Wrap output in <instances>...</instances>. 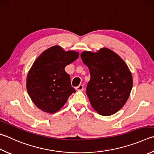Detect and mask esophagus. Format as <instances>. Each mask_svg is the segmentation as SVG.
<instances>
[{"label":"esophagus","instance_id":"34e87169","mask_svg":"<svg viewBox=\"0 0 154 154\" xmlns=\"http://www.w3.org/2000/svg\"><path fill=\"white\" fill-rule=\"evenodd\" d=\"M76 89L77 91H83V85L80 84L79 85H78L77 87H76Z\"/></svg>","mask_w":154,"mask_h":154}]
</instances>
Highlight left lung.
<instances>
[{
  "label": "left lung",
  "instance_id": "left-lung-1",
  "mask_svg": "<svg viewBox=\"0 0 154 154\" xmlns=\"http://www.w3.org/2000/svg\"><path fill=\"white\" fill-rule=\"evenodd\" d=\"M81 57L90 72L86 94L91 106L101 115L115 114L123 107L133 88L132 75L127 64L106 48L95 53L83 52Z\"/></svg>",
  "mask_w": 154,
  "mask_h": 154
}]
</instances>
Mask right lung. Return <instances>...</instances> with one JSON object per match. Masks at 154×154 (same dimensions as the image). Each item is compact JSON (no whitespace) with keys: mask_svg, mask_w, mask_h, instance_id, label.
<instances>
[{"mask_svg":"<svg viewBox=\"0 0 154 154\" xmlns=\"http://www.w3.org/2000/svg\"><path fill=\"white\" fill-rule=\"evenodd\" d=\"M79 57V53L50 47L37 58L28 72L26 88L31 100L46 112H58L75 89L65 68Z\"/></svg>","mask_w":154,"mask_h":154,"instance_id":"add662e5","label":"right lung"}]
</instances>
